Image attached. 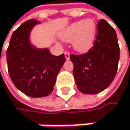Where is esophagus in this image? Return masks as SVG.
Segmentation results:
<instances>
[{
    "instance_id": "34e87169",
    "label": "esophagus",
    "mask_w": 130,
    "mask_h": 130,
    "mask_svg": "<svg viewBox=\"0 0 130 130\" xmlns=\"http://www.w3.org/2000/svg\"><path fill=\"white\" fill-rule=\"evenodd\" d=\"M64 57H66V58L67 60H69V59L70 58V56H69V51H64Z\"/></svg>"
}]
</instances>
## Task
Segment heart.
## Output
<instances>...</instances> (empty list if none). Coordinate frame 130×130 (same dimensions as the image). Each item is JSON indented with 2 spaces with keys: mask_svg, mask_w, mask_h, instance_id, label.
Here are the masks:
<instances>
[{
  "mask_svg": "<svg viewBox=\"0 0 130 130\" xmlns=\"http://www.w3.org/2000/svg\"><path fill=\"white\" fill-rule=\"evenodd\" d=\"M97 27L91 19L73 22L60 35L61 38L72 43L73 48L79 52L89 51L95 40Z\"/></svg>",
  "mask_w": 130,
  "mask_h": 130,
  "instance_id": "1",
  "label": "heart"
}]
</instances>
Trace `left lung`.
<instances>
[{
    "label": "left lung",
    "instance_id": "8db88e82",
    "mask_svg": "<svg viewBox=\"0 0 130 130\" xmlns=\"http://www.w3.org/2000/svg\"><path fill=\"white\" fill-rule=\"evenodd\" d=\"M93 46L83 54H70L73 75L79 91L95 94L105 90L116 76L120 55L116 32L101 19Z\"/></svg>",
    "mask_w": 130,
    "mask_h": 130
}]
</instances>
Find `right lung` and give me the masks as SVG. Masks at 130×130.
Returning <instances> with one entry per match:
<instances>
[{
  "mask_svg": "<svg viewBox=\"0 0 130 130\" xmlns=\"http://www.w3.org/2000/svg\"><path fill=\"white\" fill-rule=\"evenodd\" d=\"M36 19L28 20L14 30L7 50L10 78L20 91L32 98L47 96L53 91L57 75L66 61L64 54L54 56L47 48H36L29 34Z\"/></svg>",
  "mask_w": 130,
  "mask_h": 130,
  "instance_id": "add662e5",
  "label": "right lung"
}]
</instances>
